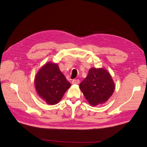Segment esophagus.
<instances>
[{
	"label": "esophagus",
	"mask_w": 147,
	"mask_h": 147,
	"mask_svg": "<svg viewBox=\"0 0 147 147\" xmlns=\"http://www.w3.org/2000/svg\"><path fill=\"white\" fill-rule=\"evenodd\" d=\"M80 83V80L77 79V80H73L72 81V83L74 84V85H76V84H78Z\"/></svg>",
	"instance_id": "34e87169"
}]
</instances>
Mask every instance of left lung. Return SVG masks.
I'll use <instances>...</instances> for the list:
<instances>
[{
  "label": "left lung",
  "mask_w": 147,
  "mask_h": 147,
  "mask_svg": "<svg viewBox=\"0 0 147 147\" xmlns=\"http://www.w3.org/2000/svg\"><path fill=\"white\" fill-rule=\"evenodd\" d=\"M80 88L89 104L95 106L107 101L114 92L115 84L107 70L92 67L80 84Z\"/></svg>",
  "instance_id": "obj_1"
}]
</instances>
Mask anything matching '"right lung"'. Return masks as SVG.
<instances>
[{
  "label": "right lung",
  "instance_id": "1",
  "mask_svg": "<svg viewBox=\"0 0 147 147\" xmlns=\"http://www.w3.org/2000/svg\"><path fill=\"white\" fill-rule=\"evenodd\" d=\"M35 86L38 96L49 105L61 100L71 86L59 69L58 64L49 62L36 73Z\"/></svg>",
  "mask_w": 147,
  "mask_h": 147
}]
</instances>
